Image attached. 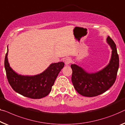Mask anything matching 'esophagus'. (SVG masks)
<instances>
[{
    "label": "esophagus",
    "mask_w": 125,
    "mask_h": 125,
    "mask_svg": "<svg viewBox=\"0 0 125 125\" xmlns=\"http://www.w3.org/2000/svg\"><path fill=\"white\" fill-rule=\"evenodd\" d=\"M64 62L65 63V64H66V65H68V64H70V63H71L72 59H71L70 58H69V57L66 58L64 59Z\"/></svg>",
    "instance_id": "obj_1"
}]
</instances>
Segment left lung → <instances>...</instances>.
<instances>
[{"mask_svg": "<svg viewBox=\"0 0 125 125\" xmlns=\"http://www.w3.org/2000/svg\"><path fill=\"white\" fill-rule=\"evenodd\" d=\"M107 42L112 49L109 62L102 70L95 72H88L81 67L72 64L71 80L77 92L81 95L93 97L108 90L116 81L119 67V57L116 45L110 37Z\"/></svg>", "mask_w": 125, "mask_h": 125, "instance_id": "8db88e82", "label": "left lung"}]
</instances>
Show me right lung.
I'll use <instances>...</instances> for the list:
<instances>
[{
	"label": "right lung",
	"mask_w": 125,
	"mask_h": 125,
	"mask_svg": "<svg viewBox=\"0 0 125 125\" xmlns=\"http://www.w3.org/2000/svg\"><path fill=\"white\" fill-rule=\"evenodd\" d=\"M8 53L7 47L4 66L7 79L12 89L18 94L31 99H40L47 96L64 63L63 62L52 63L43 72L36 75H22L10 67Z\"/></svg>",
	"instance_id": "right-lung-1"
}]
</instances>
